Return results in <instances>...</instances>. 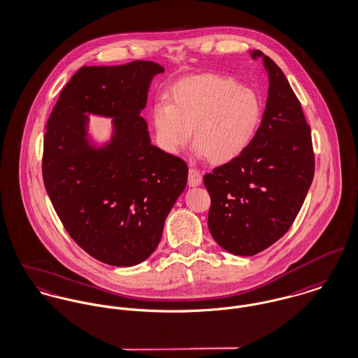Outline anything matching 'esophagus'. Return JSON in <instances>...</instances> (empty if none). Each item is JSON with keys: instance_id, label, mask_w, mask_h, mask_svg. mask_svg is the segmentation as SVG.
I'll return each mask as SVG.
<instances>
[{"instance_id": "esophagus-1", "label": "esophagus", "mask_w": 358, "mask_h": 358, "mask_svg": "<svg viewBox=\"0 0 358 358\" xmlns=\"http://www.w3.org/2000/svg\"><path fill=\"white\" fill-rule=\"evenodd\" d=\"M202 183V175L196 168H190L189 171V186L196 187Z\"/></svg>"}]
</instances>
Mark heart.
Wrapping results in <instances>:
<instances>
[{
	"label": "heart",
	"mask_w": 358,
	"mask_h": 358,
	"mask_svg": "<svg viewBox=\"0 0 358 358\" xmlns=\"http://www.w3.org/2000/svg\"><path fill=\"white\" fill-rule=\"evenodd\" d=\"M168 97L169 103L160 101L152 110L157 142L168 153L185 149L193 132L199 156L227 164L249 148L260 127V97L224 75L187 76L171 87Z\"/></svg>",
	"instance_id": "obj_1"
}]
</instances>
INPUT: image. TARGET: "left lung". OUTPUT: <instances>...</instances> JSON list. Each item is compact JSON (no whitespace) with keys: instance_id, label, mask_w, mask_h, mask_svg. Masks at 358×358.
Returning a JSON list of instances; mask_svg holds the SVG:
<instances>
[{"instance_id":"left-lung-1","label":"left lung","mask_w":358,"mask_h":358,"mask_svg":"<svg viewBox=\"0 0 358 358\" xmlns=\"http://www.w3.org/2000/svg\"><path fill=\"white\" fill-rule=\"evenodd\" d=\"M261 59L269 78L266 106L249 148L203 176L210 195L208 227L235 256H255L279 241L305 201L315 175L310 127L301 102L272 59Z\"/></svg>"}]
</instances>
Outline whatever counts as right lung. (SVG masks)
I'll return each mask as SVG.
<instances>
[{"label":"right lung","mask_w":358,"mask_h":358,"mask_svg":"<svg viewBox=\"0 0 358 358\" xmlns=\"http://www.w3.org/2000/svg\"><path fill=\"white\" fill-rule=\"evenodd\" d=\"M162 72L143 60L82 66L46 124L42 176L53 208L69 236L109 265L132 266L156 250L187 183V164L150 143L141 116L150 80ZM86 113L114 117L106 147L88 143Z\"/></svg>","instance_id":"right-lung-1"}]
</instances>
